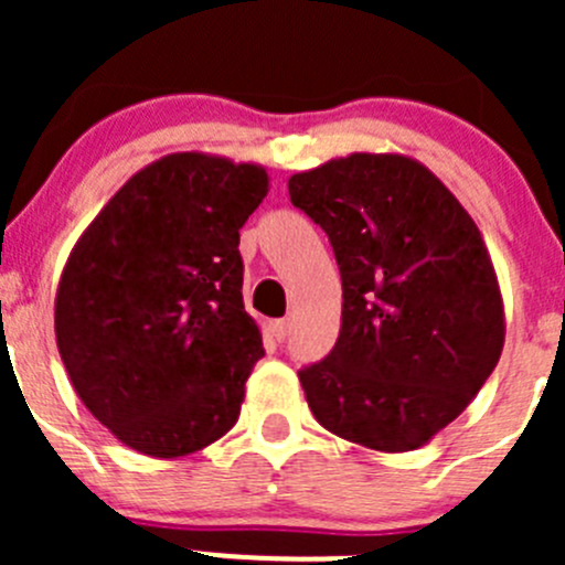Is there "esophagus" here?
<instances>
[{
	"label": "esophagus",
	"instance_id": "obj_1",
	"mask_svg": "<svg viewBox=\"0 0 565 565\" xmlns=\"http://www.w3.org/2000/svg\"><path fill=\"white\" fill-rule=\"evenodd\" d=\"M270 333H273V339H278V341L287 339L289 319H273V322H270Z\"/></svg>",
	"mask_w": 565,
	"mask_h": 565
}]
</instances>
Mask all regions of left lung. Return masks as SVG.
Returning a JSON list of instances; mask_svg holds the SVG:
<instances>
[{"instance_id":"left-lung-1","label":"left lung","mask_w":565,"mask_h":565,"mask_svg":"<svg viewBox=\"0 0 565 565\" xmlns=\"http://www.w3.org/2000/svg\"><path fill=\"white\" fill-rule=\"evenodd\" d=\"M341 273V330L298 372L341 440L415 451L476 398L505 341L487 243L435 172L402 152H352L289 177Z\"/></svg>"}]
</instances>
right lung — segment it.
Returning a JSON list of instances; mask_svg holds the SVG:
<instances>
[{
  "label": "right lung",
  "mask_w": 565,
  "mask_h": 565,
  "mask_svg": "<svg viewBox=\"0 0 565 565\" xmlns=\"http://www.w3.org/2000/svg\"><path fill=\"white\" fill-rule=\"evenodd\" d=\"M267 191L259 163L172 152L130 177L67 256L54 300L65 372L145 457L202 451L237 424L265 355L237 246Z\"/></svg>",
  "instance_id": "right-lung-1"
}]
</instances>
